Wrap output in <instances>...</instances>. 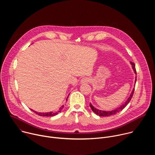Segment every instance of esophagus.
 Here are the masks:
<instances>
[{
    "mask_svg": "<svg viewBox=\"0 0 155 155\" xmlns=\"http://www.w3.org/2000/svg\"><path fill=\"white\" fill-rule=\"evenodd\" d=\"M91 81V78L90 77H83L81 80V83H90Z\"/></svg>",
    "mask_w": 155,
    "mask_h": 155,
    "instance_id": "esophagus-1",
    "label": "esophagus"
}]
</instances>
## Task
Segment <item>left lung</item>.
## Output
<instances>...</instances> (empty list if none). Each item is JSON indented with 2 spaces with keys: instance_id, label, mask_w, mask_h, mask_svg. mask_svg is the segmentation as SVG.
<instances>
[{
  "instance_id": "left-lung-1",
  "label": "left lung",
  "mask_w": 155,
  "mask_h": 155,
  "mask_svg": "<svg viewBox=\"0 0 155 155\" xmlns=\"http://www.w3.org/2000/svg\"><path fill=\"white\" fill-rule=\"evenodd\" d=\"M131 65H132V69H133L134 73L136 75H137V73H136V68H135V64L134 62H130ZM136 79H135V84H134V86L136 84ZM134 87L133 89H132V92L130 93V96H129V97L127 98V99L126 101V102L122 104L120 107H119L118 108L115 109V110H111V111H104V110H99L96 108H95L91 103L90 104V106L91 107V108L92 109L93 112H94V114H96L97 115L99 116V117H108V116H110V115H115L117 114L118 112H119L120 111H121V110H122L128 104L129 102H130V101L131 100V98L132 97V96H133V93H134Z\"/></svg>"
}]
</instances>
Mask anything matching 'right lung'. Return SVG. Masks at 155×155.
I'll return each mask as SVG.
<instances>
[{"instance_id":"add662e5","label":"right lung","mask_w":155,"mask_h":155,"mask_svg":"<svg viewBox=\"0 0 155 155\" xmlns=\"http://www.w3.org/2000/svg\"><path fill=\"white\" fill-rule=\"evenodd\" d=\"M69 96V95L68 96L67 99H66V100H68ZM62 107H64V105H62L61 107L59 108L58 111L54 112H46V113H41V112H37L35 111V110H32V109H31V110H32V111H33V112L35 113L36 114L40 115V116H41V117H53V116H55V115H58V114L61 111V110L62 109Z\"/></svg>"}]
</instances>
